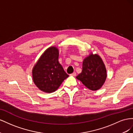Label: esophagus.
<instances>
[{"mask_svg":"<svg viewBox=\"0 0 133 133\" xmlns=\"http://www.w3.org/2000/svg\"><path fill=\"white\" fill-rule=\"evenodd\" d=\"M71 76H76V73L75 72H73L72 74H71Z\"/></svg>","mask_w":133,"mask_h":133,"instance_id":"34e87169","label":"esophagus"}]
</instances>
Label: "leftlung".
<instances>
[{"label":"left lung","instance_id":"1","mask_svg":"<svg viewBox=\"0 0 133 133\" xmlns=\"http://www.w3.org/2000/svg\"><path fill=\"white\" fill-rule=\"evenodd\" d=\"M107 77V70L102 59L98 55L91 53L83 59L81 73L76 78L87 88L96 91L104 85Z\"/></svg>","mask_w":133,"mask_h":133}]
</instances>
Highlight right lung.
I'll list each match as a JSON object with an SVG mask.
<instances>
[{"label":"right lung","mask_w":133,"mask_h":133,"mask_svg":"<svg viewBox=\"0 0 133 133\" xmlns=\"http://www.w3.org/2000/svg\"><path fill=\"white\" fill-rule=\"evenodd\" d=\"M57 48L51 47L40 57L32 70L33 82L40 90L51 93L57 90L69 77L58 62Z\"/></svg>","instance_id":"add662e5"}]
</instances>
